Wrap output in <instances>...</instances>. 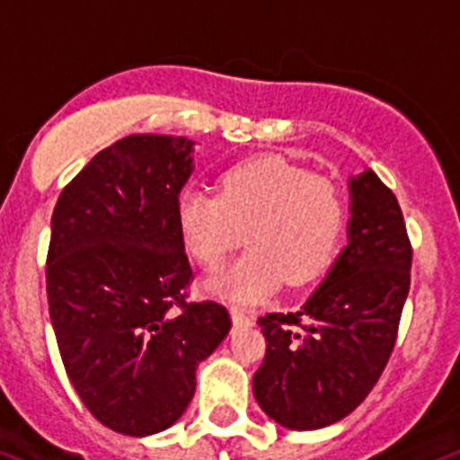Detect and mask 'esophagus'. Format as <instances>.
<instances>
[{
    "label": "esophagus",
    "instance_id": "1",
    "mask_svg": "<svg viewBox=\"0 0 460 460\" xmlns=\"http://www.w3.org/2000/svg\"><path fill=\"white\" fill-rule=\"evenodd\" d=\"M233 324L234 326H252L253 324V320H256V317H253V314H249L246 313V310H242V307H233Z\"/></svg>",
    "mask_w": 460,
    "mask_h": 460
}]
</instances>
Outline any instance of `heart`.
<instances>
[{
    "instance_id": "obj_1",
    "label": "heart",
    "mask_w": 460,
    "mask_h": 460,
    "mask_svg": "<svg viewBox=\"0 0 460 460\" xmlns=\"http://www.w3.org/2000/svg\"><path fill=\"white\" fill-rule=\"evenodd\" d=\"M176 226L197 263L216 270L242 244L249 252L208 282L234 303H253L284 282L298 287L326 270L345 226L343 192L332 178L307 173L284 157H256L227 169L218 197L185 190Z\"/></svg>"
}]
</instances>
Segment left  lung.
Here are the masks:
<instances>
[{
  "instance_id": "8db88e82",
  "label": "left lung",
  "mask_w": 460,
  "mask_h": 460,
  "mask_svg": "<svg viewBox=\"0 0 460 460\" xmlns=\"http://www.w3.org/2000/svg\"><path fill=\"white\" fill-rule=\"evenodd\" d=\"M348 244L298 313L258 320L265 359L253 394L289 430H317L364 402L390 359L411 282V244L393 190L352 176Z\"/></svg>"
}]
</instances>
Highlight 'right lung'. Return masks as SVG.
<instances>
[{
	"label": "right lung",
	"mask_w": 460,
	"mask_h": 460,
	"mask_svg": "<svg viewBox=\"0 0 460 460\" xmlns=\"http://www.w3.org/2000/svg\"><path fill=\"white\" fill-rule=\"evenodd\" d=\"M195 143L136 134L60 192L47 256L49 314L70 383L102 426L146 438L173 426L197 364L230 332L214 301L188 303L192 270L176 202Z\"/></svg>",
	"instance_id": "add662e5"
}]
</instances>
